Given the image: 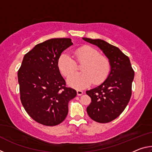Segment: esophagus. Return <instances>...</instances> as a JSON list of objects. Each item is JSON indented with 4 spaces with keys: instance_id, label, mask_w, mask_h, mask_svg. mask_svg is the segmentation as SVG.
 I'll return each instance as SVG.
<instances>
[{
    "instance_id": "1",
    "label": "esophagus",
    "mask_w": 152,
    "mask_h": 152,
    "mask_svg": "<svg viewBox=\"0 0 152 152\" xmlns=\"http://www.w3.org/2000/svg\"><path fill=\"white\" fill-rule=\"evenodd\" d=\"M77 94L78 95V96H81V95L83 94V91H81V90H77Z\"/></svg>"
}]
</instances>
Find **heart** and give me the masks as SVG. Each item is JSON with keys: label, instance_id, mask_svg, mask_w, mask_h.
I'll return each instance as SVG.
<instances>
[{"label": "heart", "instance_id": "obj_1", "mask_svg": "<svg viewBox=\"0 0 152 152\" xmlns=\"http://www.w3.org/2000/svg\"><path fill=\"white\" fill-rule=\"evenodd\" d=\"M76 60L81 66L82 72L74 73L77 69L76 61L67 53H63L58 60V67L64 76H68V84L75 88H84L93 82L102 83L107 79L110 72L109 59L101 55L99 51L91 46H83L74 51Z\"/></svg>", "mask_w": 152, "mask_h": 152}]
</instances>
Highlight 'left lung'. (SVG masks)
Listing matches in <instances>:
<instances>
[{
  "instance_id": "1",
  "label": "left lung",
  "mask_w": 152,
  "mask_h": 152,
  "mask_svg": "<svg viewBox=\"0 0 152 152\" xmlns=\"http://www.w3.org/2000/svg\"><path fill=\"white\" fill-rule=\"evenodd\" d=\"M83 39L97 45L110 61L111 68L107 78L100 86L86 92L91 98L86 109L88 116L98 123H109L119 117L129 102L134 71L129 58L117 47L99 39Z\"/></svg>"
}]
</instances>
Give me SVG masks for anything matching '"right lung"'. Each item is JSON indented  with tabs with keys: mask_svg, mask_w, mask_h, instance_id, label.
<instances>
[{
	"mask_svg": "<svg viewBox=\"0 0 152 152\" xmlns=\"http://www.w3.org/2000/svg\"><path fill=\"white\" fill-rule=\"evenodd\" d=\"M73 45L69 38H55L36 45L25 55L18 70L20 99L28 115L46 126L59 125L76 96L66 86L58 68L61 53Z\"/></svg>",
	"mask_w": 152,
	"mask_h": 152,
	"instance_id": "1",
	"label": "right lung"
}]
</instances>
